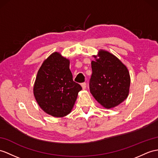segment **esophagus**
<instances>
[{
	"label": "esophagus",
	"mask_w": 158,
	"mask_h": 158,
	"mask_svg": "<svg viewBox=\"0 0 158 158\" xmlns=\"http://www.w3.org/2000/svg\"><path fill=\"white\" fill-rule=\"evenodd\" d=\"M81 86H82V89H83V90H85L86 88V84L85 82L82 83Z\"/></svg>",
	"instance_id": "1"
}]
</instances>
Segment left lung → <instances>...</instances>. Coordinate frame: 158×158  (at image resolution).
Wrapping results in <instances>:
<instances>
[{
	"instance_id": "8db88e82",
	"label": "left lung",
	"mask_w": 158,
	"mask_h": 158,
	"mask_svg": "<svg viewBox=\"0 0 158 158\" xmlns=\"http://www.w3.org/2000/svg\"><path fill=\"white\" fill-rule=\"evenodd\" d=\"M91 61L92 74L90 90L104 108L109 109L120 105L129 93L131 78L125 65L117 57L100 49Z\"/></svg>"
}]
</instances>
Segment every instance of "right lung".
<instances>
[{
	"label": "right lung",
	"mask_w": 158,
	"mask_h": 158,
	"mask_svg": "<svg viewBox=\"0 0 158 158\" xmlns=\"http://www.w3.org/2000/svg\"><path fill=\"white\" fill-rule=\"evenodd\" d=\"M82 90L73 81L70 60L53 52L41 64L33 86L35 98L45 113L63 117L71 113Z\"/></svg>",
	"instance_id": "right-lung-1"
}]
</instances>
